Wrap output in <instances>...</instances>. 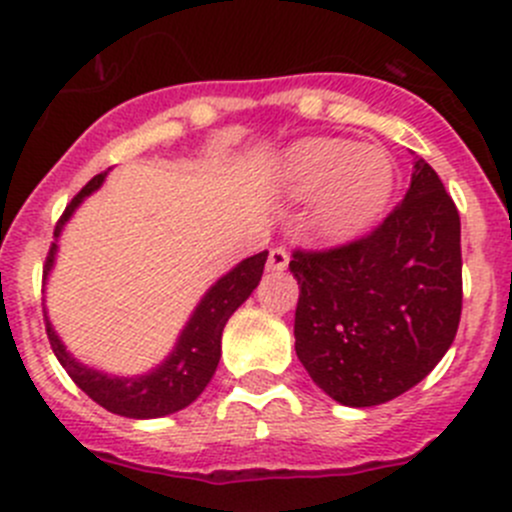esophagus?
Wrapping results in <instances>:
<instances>
[{"label":"esophagus","instance_id":"1","mask_svg":"<svg viewBox=\"0 0 512 512\" xmlns=\"http://www.w3.org/2000/svg\"><path fill=\"white\" fill-rule=\"evenodd\" d=\"M267 265H270V270L282 272L289 265V252L285 250V247H272V250H270V260H267Z\"/></svg>","mask_w":512,"mask_h":512}]
</instances>
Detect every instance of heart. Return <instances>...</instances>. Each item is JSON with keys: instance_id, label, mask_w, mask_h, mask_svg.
<instances>
[{"instance_id": "heart-1", "label": "heart", "mask_w": 512, "mask_h": 512, "mask_svg": "<svg viewBox=\"0 0 512 512\" xmlns=\"http://www.w3.org/2000/svg\"><path fill=\"white\" fill-rule=\"evenodd\" d=\"M282 183L294 198L314 200V227L327 240L361 235L389 203L396 170L389 153L354 146L342 138H307L294 143L280 165Z\"/></svg>"}]
</instances>
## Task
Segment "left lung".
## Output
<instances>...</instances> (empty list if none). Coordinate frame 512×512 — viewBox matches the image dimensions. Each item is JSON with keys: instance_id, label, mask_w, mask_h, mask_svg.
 I'll return each mask as SVG.
<instances>
[{"instance_id": "8db88e82", "label": "left lung", "mask_w": 512, "mask_h": 512, "mask_svg": "<svg viewBox=\"0 0 512 512\" xmlns=\"http://www.w3.org/2000/svg\"><path fill=\"white\" fill-rule=\"evenodd\" d=\"M294 349L344 406L414 389L453 344L463 307L461 218L436 170L416 158L406 198L347 245L294 250Z\"/></svg>"}]
</instances>
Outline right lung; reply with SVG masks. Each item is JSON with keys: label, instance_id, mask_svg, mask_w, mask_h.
Here are the masks:
<instances>
[{"label": "right lung", "instance_id": "obj_1", "mask_svg": "<svg viewBox=\"0 0 512 512\" xmlns=\"http://www.w3.org/2000/svg\"><path fill=\"white\" fill-rule=\"evenodd\" d=\"M106 173H98L89 183L81 188V193L66 205L64 215L59 218L54 230V240L61 235V227L66 220L74 215V210L84 203L86 195L101 188ZM56 242H51L49 255H46L44 265V280L49 270L54 267ZM267 250L257 252V255L247 257L240 265L232 267L227 275L220 277L213 287L205 292L200 304L195 307L193 317L188 319L185 329L180 332L178 342H175L173 352L163 364L148 371L143 376H108L103 371L91 369V366L81 364L74 356L66 352L61 339L56 337L54 327H51L49 317L44 312L46 322V337H49L51 349H54L56 359L64 366L66 374L74 379V384L84 391L89 399H94L98 406L106 411L126 418H160L175 414V411L185 409L193 404L205 386L213 379L215 369L220 361V339H223V329L227 319L232 317L237 307L245 302L252 294V289L260 282L262 270H265Z\"/></svg>", "mask_w": 512, "mask_h": 512}]
</instances>
